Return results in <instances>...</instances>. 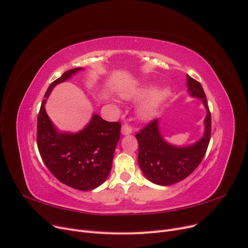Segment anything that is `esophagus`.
<instances>
[{
    "mask_svg": "<svg viewBox=\"0 0 248 248\" xmlns=\"http://www.w3.org/2000/svg\"><path fill=\"white\" fill-rule=\"evenodd\" d=\"M132 132H133V128H132L130 125L124 124V125L122 126V135H123V136L131 135V134H132Z\"/></svg>",
    "mask_w": 248,
    "mask_h": 248,
    "instance_id": "esophagus-1",
    "label": "esophagus"
}]
</instances>
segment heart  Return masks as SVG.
<instances>
[{"label": "heart", "mask_w": 248, "mask_h": 248, "mask_svg": "<svg viewBox=\"0 0 248 248\" xmlns=\"http://www.w3.org/2000/svg\"><path fill=\"white\" fill-rule=\"evenodd\" d=\"M151 91H152V86H144V87L122 91L120 95L124 100L133 101L145 97ZM169 95L170 90L166 87L157 88L148 95L137 106V115L139 120L142 122L152 121L159 113L161 107H162L164 102L168 99Z\"/></svg>", "instance_id": "heart-1"}]
</instances>
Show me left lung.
Returning a JSON list of instances; mask_svg holds the SVG:
<instances>
[{
    "label": "left lung",
    "instance_id": "obj_1",
    "mask_svg": "<svg viewBox=\"0 0 248 248\" xmlns=\"http://www.w3.org/2000/svg\"><path fill=\"white\" fill-rule=\"evenodd\" d=\"M190 97L200 99L204 108L203 134L197 142L177 146L167 142L160 131V120L153 121L136 135L139 143L138 162L146 178L158 186H170L192 173L206 154L211 139V113L202 85L186 75Z\"/></svg>",
    "mask_w": 248,
    "mask_h": 248
}]
</instances>
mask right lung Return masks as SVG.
<instances>
[{
  "instance_id": "obj_1",
  "label": "right lung",
  "mask_w": 248,
  "mask_h": 248,
  "mask_svg": "<svg viewBox=\"0 0 248 248\" xmlns=\"http://www.w3.org/2000/svg\"><path fill=\"white\" fill-rule=\"evenodd\" d=\"M81 71L84 69L69 70L49 85L37 118V147L48 170L63 185L91 190L101 186L110 173L114 150L121 138V124L106 122L94 112L79 132L61 131L46 110L53 88Z\"/></svg>"
}]
</instances>
